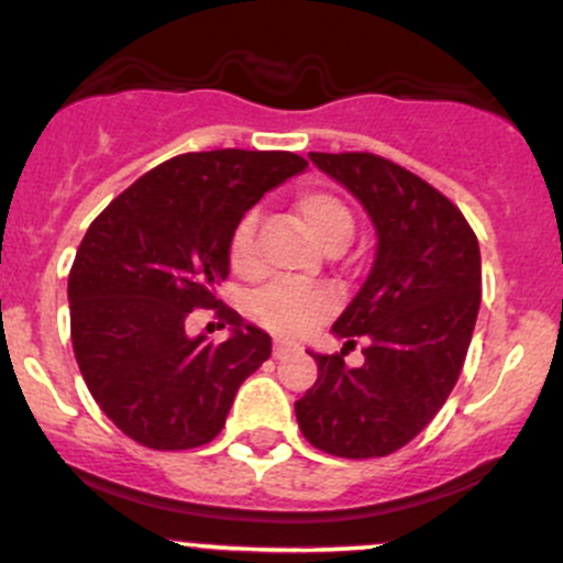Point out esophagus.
I'll return each instance as SVG.
<instances>
[{
	"instance_id": "obj_1",
	"label": "esophagus",
	"mask_w": 563,
	"mask_h": 563,
	"mask_svg": "<svg viewBox=\"0 0 563 563\" xmlns=\"http://www.w3.org/2000/svg\"><path fill=\"white\" fill-rule=\"evenodd\" d=\"M294 351H297V347L288 345V342H280V340L272 342V356H275V358H286V356H291Z\"/></svg>"
}]
</instances>
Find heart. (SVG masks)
Instances as JSON below:
<instances>
[{"mask_svg":"<svg viewBox=\"0 0 563 563\" xmlns=\"http://www.w3.org/2000/svg\"><path fill=\"white\" fill-rule=\"evenodd\" d=\"M297 216L307 234L323 245L327 251H340L353 234V216L347 205L336 194L329 191H305L297 197ZM256 212H245L236 221L229 236V262L240 275L256 272ZM336 307V294L331 288H307L288 286V283H272L251 299L247 310L264 329L280 336H299L310 331L316 323L331 316Z\"/></svg>","mask_w":563,"mask_h":563,"instance_id":"1","label":"heart"}]
</instances>
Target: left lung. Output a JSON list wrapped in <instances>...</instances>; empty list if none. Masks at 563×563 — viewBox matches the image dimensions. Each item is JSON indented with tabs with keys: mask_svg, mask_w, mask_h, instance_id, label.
<instances>
[{
	"mask_svg": "<svg viewBox=\"0 0 563 563\" xmlns=\"http://www.w3.org/2000/svg\"><path fill=\"white\" fill-rule=\"evenodd\" d=\"M369 212L377 253L336 318L345 347L316 356L294 405L305 440L340 459H380L416 440L451 396L481 310V245L464 212L423 177L375 153H310ZM361 335L365 364H344Z\"/></svg>",
	"mask_w": 563,
	"mask_h": 563,
	"instance_id": "obj_1",
	"label": "left lung"
}]
</instances>
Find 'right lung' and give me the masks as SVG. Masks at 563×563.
Wrapping results in <instances>:
<instances>
[{
	"label": "right lung",
	"mask_w": 563,
	"mask_h": 563,
	"mask_svg": "<svg viewBox=\"0 0 563 563\" xmlns=\"http://www.w3.org/2000/svg\"><path fill=\"white\" fill-rule=\"evenodd\" d=\"M288 151L183 153L93 218L69 269V334L88 390L129 440L188 451L221 434L269 334L216 299L229 277V236L269 188L301 173ZM194 309L233 327L227 343L188 338Z\"/></svg>",
	"instance_id": "add662e5"
}]
</instances>
